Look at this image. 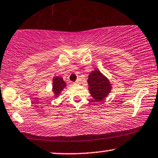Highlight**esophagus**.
<instances>
[{
  "label": "esophagus",
  "mask_w": 158,
  "mask_h": 158,
  "mask_svg": "<svg viewBox=\"0 0 158 158\" xmlns=\"http://www.w3.org/2000/svg\"><path fill=\"white\" fill-rule=\"evenodd\" d=\"M81 78H78L77 80L75 81V84L76 85H79V84H81Z\"/></svg>",
  "instance_id": "obj_1"
}]
</instances>
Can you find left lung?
<instances>
[{
  "label": "left lung",
  "mask_w": 158,
  "mask_h": 158,
  "mask_svg": "<svg viewBox=\"0 0 158 158\" xmlns=\"http://www.w3.org/2000/svg\"><path fill=\"white\" fill-rule=\"evenodd\" d=\"M87 83L89 91L95 102L102 101L111 93V84L99 70L95 69L89 74Z\"/></svg>",
  "instance_id": "left-lung-1"
}]
</instances>
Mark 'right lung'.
I'll list each match as a JSON object with an SVG mask.
<instances>
[{
    "label": "right lung",
    "mask_w": 158,
    "mask_h": 158,
    "mask_svg": "<svg viewBox=\"0 0 158 158\" xmlns=\"http://www.w3.org/2000/svg\"><path fill=\"white\" fill-rule=\"evenodd\" d=\"M52 81V91L55 97H58L63 89L66 87V84L63 81V78L60 77H55L53 78Z\"/></svg>",
    "instance_id": "add662e5"
}]
</instances>
